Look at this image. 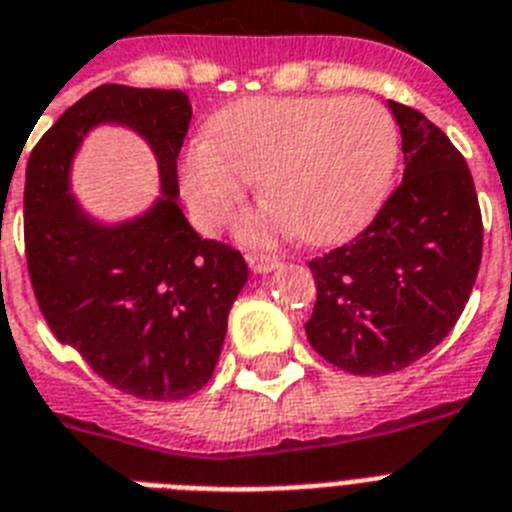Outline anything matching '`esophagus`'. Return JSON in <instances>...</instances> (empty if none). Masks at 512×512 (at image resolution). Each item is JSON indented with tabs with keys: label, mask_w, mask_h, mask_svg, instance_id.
<instances>
[{
	"label": "esophagus",
	"mask_w": 512,
	"mask_h": 512,
	"mask_svg": "<svg viewBox=\"0 0 512 512\" xmlns=\"http://www.w3.org/2000/svg\"><path fill=\"white\" fill-rule=\"evenodd\" d=\"M246 259L253 274H269L280 266V259H277V256H269V253H248Z\"/></svg>",
	"instance_id": "obj_1"
}]
</instances>
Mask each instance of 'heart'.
I'll return each instance as SVG.
<instances>
[{"label": "heart", "mask_w": 512, "mask_h": 512, "mask_svg": "<svg viewBox=\"0 0 512 512\" xmlns=\"http://www.w3.org/2000/svg\"><path fill=\"white\" fill-rule=\"evenodd\" d=\"M209 133L180 159L185 204L201 230L214 232L243 209L251 180H261L269 206L240 227L248 243L293 230L306 243L345 238L379 206L400 154L390 109L345 96L238 101Z\"/></svg>", "instance_id": "obj_1"}]
</instances>
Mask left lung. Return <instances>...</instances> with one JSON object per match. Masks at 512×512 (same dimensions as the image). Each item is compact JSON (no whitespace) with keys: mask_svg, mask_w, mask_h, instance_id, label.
<instances>
[{"mask_svg":"<svg viewBox=\"0 0 512 512\" xmlns=\"http://www.w3.org/2000/svg\"><path fill=\"white\" fill-rule=\"evenodd\" d=\"M387 107L403 135V183L361 235L308 261V342L358 377L405 369L445 340L474 290L484 240L463 154L421 112Z\"/></svg>","mask_w":512,"mask_h":512,"instance_id":"left-lung-1","label":"left lung"}]
</instances>
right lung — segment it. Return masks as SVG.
Wrapping results in <instances>:
<instances>
[{"mask_svg":"<svg viewBox=\"0 0 512 512\" xmlns=\"http://www.w3.org/2000/svg\"><path fill=\"white\" fill-rule=\"evenodd\" d=\"M190 114L183 91L107 83L46 130L25 167V259L46 324L104 382L162 403L209 382L248 280L240 251L201 240L177 206ZM99 124L133 129L155 154L160 196L138 218L104 223L72 196L74 154Z\"/></svg>","mask_w":512,"mask_h":512,"instance_id":"right-lung-1","label":"right lung"}]
</instances>
